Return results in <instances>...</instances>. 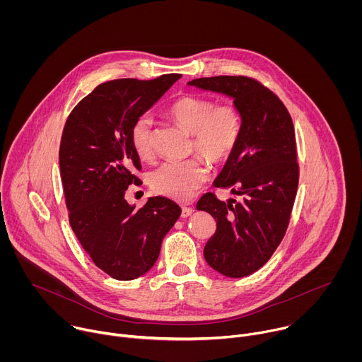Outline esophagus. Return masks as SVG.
Segmentation results:
<instances>
[{
    "label": "esophagus",
    "mask_w": 362,
    "mask_h": 362,
    "mask_svg": "<svg viewBox=\"0 0 362 362\" xmlns=\"http://www.w3.org/2000/svg\"><path fill=\"white\" fill-rule=\"evenodd\" d=\"M193 214V209L189 208V206H182V218H187Z\"/></svg>",
    "instance_id": "34e87169"
}]
</instances>
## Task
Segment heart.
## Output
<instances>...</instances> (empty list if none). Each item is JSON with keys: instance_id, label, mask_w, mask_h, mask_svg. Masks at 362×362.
Returning <instances> with one entry per match:
<instances>
[{"instance_id": "heart-1", "label": "heart", "mask_w": 362, "mask_h": 362, "mask_svg": "<svg viewBox=\"0 0 362 362\" xmlns=\"http://www.w3.org/2000/svg\"><path fill=\"white\" fill-rule=\"evenodd\" d=\"M170 117L192 134V148L214 165L226 162L240 137L242 119L229 103L215 106V101L200 95H183L169 109ZM130 143L141 160L153 156V122L148 116L137 117L130 130ZM209 175L202 158L183 162H166L150 172L148 185L159 194L173 200H187Z\"/></svg>"}]
</instances>
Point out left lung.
Returning <instances> with one entry per match:
<instances>
[{"label":"left lung","mask_w":362,"mask_h":362,"mask_svg":"<svg viewBox=\"0 0 362 362\" xmlns=\"http://www.w3.org/2000/svg\"><path fill=\"white\" fill-rule=\"evenodd\" d=\"M187 84L230 97L240 113L239 141L214 185L243 199L225 203L206 193L196 209L216 221L203 250L206 262L225 276L243 278L269 261L289 225L299 179L292 119L284 103L250 77H204Z\"/></svg>","instance_id":"left-lung-1"}]
</instances>
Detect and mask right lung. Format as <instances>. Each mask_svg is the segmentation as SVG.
I'll list each match as a JSON object with an SVG mask.
<instances>
[{"label":"right lung","instance_id":"add662e5","mask_svg":"<svg viewBox=\"0 0 362 362\" xmlns=\"http://www.w3.org/2000/svg\"><path fill=\"white\" fill-rule=\"evenodd\" d=\"M180 77L103 83L73 109L63 130L60 175L71 229L94 265L119 281L151 269L182 214L163 196L148 197L140 209L124 199L129 185L139 182L133 172L141 169L132 126Z\"/></svg>","mask_w":362,"mask_h":362}]
</instances>
